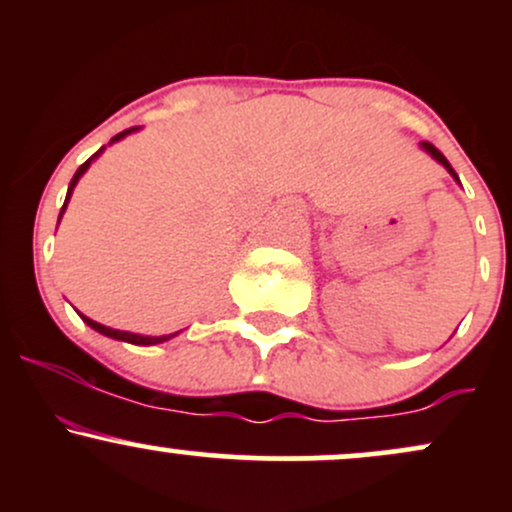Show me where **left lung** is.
I'll return each mask as SVG.
<instances>
[{
  "instance_id": "obj_1",
  "label": "left lung",
  "mask_w": 512,
  "mask_h": 512,
  "mask_svg": "<svg viewBox=\"0 0 512 512\" xmlns=\"http://www.w3.org/2000/svg\"><path fill=\"white\" fill-rule=\"evenodd\" d=\"M421 146H424V149H426V151H428V154H431L433 158H436V161H440V163H443V166H445V168H448V173L452 175V178H455V180H457L455 170H452V166H450V163H448V158H445L443 154H440V151L436 149V146H433V144H428V142H424V144H421Z\"/></svg>"
}]
</instances>
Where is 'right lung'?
Segmentation results:
<instances>
[{
	"instance_id": "add662e5",
	"label": "right lung",
	"mask_w": 512,
	"mask_h": 512,
	"mask_svg": "<svg viewBox=\"0 0 512 512\" xmlns=\"http://www.w3.org/2000/svg\"><path fill=\"white\" fill-rule=\"evenodd\" d=\"M134 129L137 127H129V129H125V132H120V134H115L113 137V142H117V139H122L125 137V134H129V132H134ZM98 154H93L91 158H88L86 163H81L79 166V170H76L74 173V178H72V182H69V190H67V199H64V207H67V202H69V195H72V190H74V185L76 182H79V178L81 175H84V170L91 166V161L93 158H96ZM64 207H62V211H64ZM62 216V214H60ZM81 320L86 322L88 327H93V330L96 332H101V334H105V337H113V339H122V342H129V344H137V346H151V344H161V342H168L170 337H175V334H163V337H142V334H132V332H120V330H110V327H105V325H98V322H93L91 317H86V315H81Z\"/></svg>"
}]
</instances>
